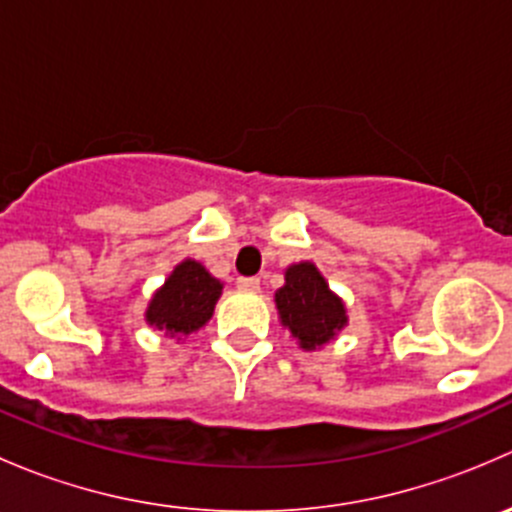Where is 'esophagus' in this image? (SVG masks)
<instances>
[{
  "instance_id": "obj_1",
  "label": "esophagus",
  "mask_w": 512,
  "mask_h": 512,
  "mask_svg": "<svg viewBox=\"0 0 512 512\" xmlns=\"http://www.w3.org/2000/svg\"><path fill=\"white\" fill-rule=\"evenodd\" d=\"M237 287L255 292V289H260V277H237Z\"/></svg>"
}]
</instances>
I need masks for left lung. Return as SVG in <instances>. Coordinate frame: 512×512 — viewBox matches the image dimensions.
I'll use <instances>...</instances> for the list:
<instances>
[{
	"label": "left lung",
	"instance_id": "1",
	"mask_svg": "<svg viewBox=\"0 0 512 512\" xmlns=\"http://www.w3.org/2000/svg\"><path fill=\"white\" fill-rule=\"evenodd\" d=\"M282 324L304 352L322 349L347 327V307L332 292L314 262H297L285 270V287L275 292Z\"/></svg>",
	"mask_w": 512,
	"mask_h": 512
}]
</instances>
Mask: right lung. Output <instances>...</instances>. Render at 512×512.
Instances as JSON below:
<instances>
[{"mask_svg":"<svg viewBox=\"0 0 512 512\" xmlns=\"http://www.w3.org/2000/svg\"><path fill=\"white\" fill-rule=\"evenodd\" d=\"M220 294L223 282L198 260H183L148 302L146 322L168 337H188L210 322Z\"/></svg>","mask_w":512,"mask_h":512,"instance_id":"1","label":"right lung"}]
</instances>
